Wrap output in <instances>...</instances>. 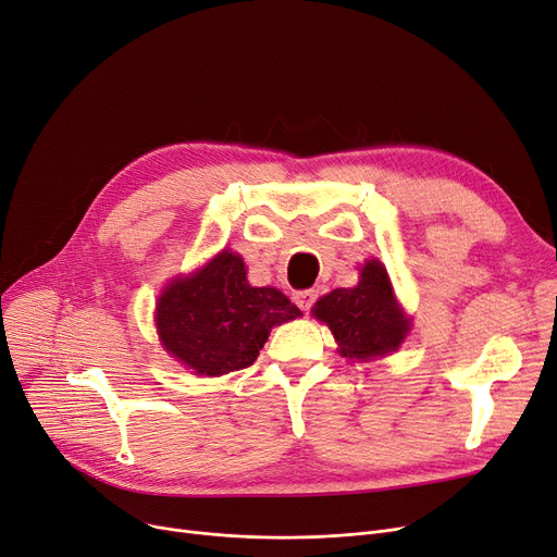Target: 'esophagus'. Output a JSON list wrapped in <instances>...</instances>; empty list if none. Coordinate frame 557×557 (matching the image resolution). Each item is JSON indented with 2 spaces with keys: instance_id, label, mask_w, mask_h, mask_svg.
Wrapping results in <instances>:
<instances>
[{
  "instance_id": "esophagus-1",
  "label": "esophagus",
  "mask_w": 557,
  "mask_h": 557,
  "mask_svg": "<svg viewBox=\"0 0 557 557\" xmlns=\"http://www.w3.org/2000/svg\"><path fill=\"white\" fill-rule=\"evenodd\" d=\"M315 298H318V294L313 288H307V290H298V294L294 296V300H296V305L302 309V311H309L311 307H313V302H315Z\"/></svg>"
}]
</instances>
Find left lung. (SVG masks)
<instances>
[{
  "label": "left lung",
  "mask_w": 557,
  "mask_h": 557,
  "mask_svg": "<svg viewBox=\"0 0 557 557\" xmlns=\"http://www.w3.org/2000/svg\"><path fill=\"white\" fill-rule=\"evenodd\" d=\"M313 315L330 325L347 359H372L395 352L408 334V318L393 298L382 261L370 259L355 288H336L315 302Z\"/></svg>",
  "instance_id": "left-lung-1"
}]
</instances>
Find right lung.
Returning a JSON list of instances; mask_svg holds the SVG:
<instances>
[{"label": "right lung", "instance_id": "right-lung-1", "mask_svg": "<svg viewBox=\"0 0 557 557\" xmlns=\"http://www.w3.org/2000/svg\"><path fill=\"white\" fill-rule=\"evenodd\" d=\"M302 315L277 288H255L239 255L223 250L191 277L171 282L158 302V332L175 359L196 374L248 368L271 327Z\"/></svg>", "mask_w": 557, "mask_h": 557}]
</instances>
